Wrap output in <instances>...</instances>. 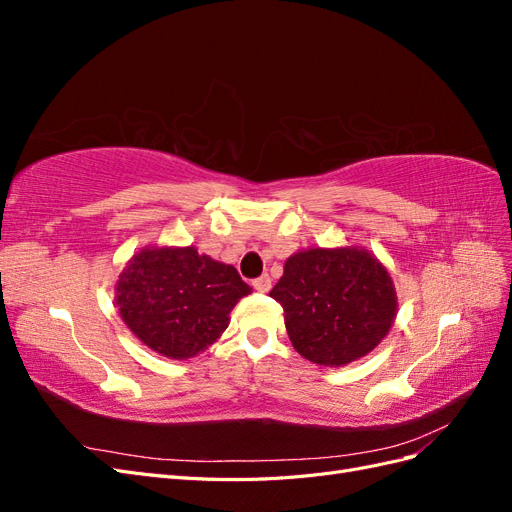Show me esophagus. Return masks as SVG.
<instances>
[{"instance_id":"esophagus-1","label":"esophagus","mask_w":512,"mask_h":512,"mask_svg":"<svg viewBox=\"0 0 512 512\" xmlns=\"http://www.w3.org/2000/svg\"><path fill=\"white\" fill-rule=\"evenodd\" d=\"M252 286H254V290H258V292H269V290H271V277H269V275H260L258 280L252 282Z\"/></svg>"}]
</instances>
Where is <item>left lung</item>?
<instances>
[{
	"instance_id": "8db88e82",
	"label": "left lung",
	"mask_w": 512,
	"mask_h": 512,
	"mask_svg": "<svg viewBox=\"0 0 512 512\" xmlns=\"http://www.w3.org/2000/svg\"><path fill=\"white\" fill-rule=\"evenodd\" d=\"M269 294L284 307L294 350L324 367L359 361L389 335L397 316L389 269L361 245L292 254Z\"/></svg>"
}]
</instances>
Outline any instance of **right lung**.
<instances>
[{
  "mask_svg": "<svg viewBox=\"0 0 512 512\" xmlns=\"http://www.w3.org/2000/svg\"><path fill=\"white\" fill-rule=\"evenodd\" d=\"M250 292L235 267L198 254L194 245H149L119 273L115 305L147 348L185 361L218 342L232 307Z\"/></svg>",
  "mask_w": 512,
  "mask_h": 512,
  "instance_id": "obj_1",
  "label": "right lung"
}]
</instances>
